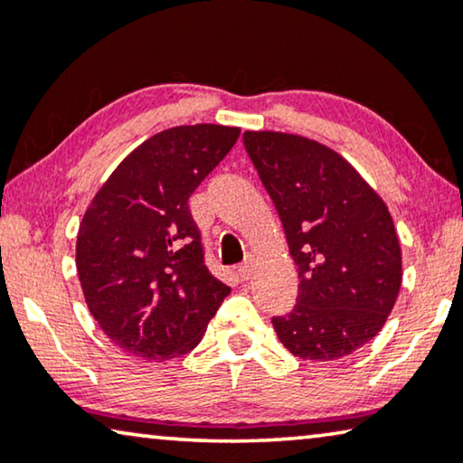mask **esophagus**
<instances>
[{
    "label": "esophagus",
    "mask_w": 463,
    "mask_h": 463,
    "mask_svg": "<svg viewBox=\"0 0 463 463\" xmlns=\"http://www.w3.org/2000/svg\"><path fill=\"white\" fill-rule=\"evenodd\" d=\"M251 272H253L251 262H243V264L239 266V277L243 279V281H247V279H251Z\"/></svg>",
    "instance_id": "34e87169"
}]
</instances>
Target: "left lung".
<instances>
[{
  "label": "left lung",
  "instance_id": "8db88e82",
  "mask_svg": "<svg viewBox=\"0 0 463 463\" xmlns=\"http://www.w3.org/2000/svg\"><path fill=\"white\" fill-rule=\"evenodd\" d=\"M298 266V304L272 318L299 359L335 361L380 334L402 281L386 203L334 148L283 132L243 134Z\"/></svg>",
  "mask_w": 463,
  "mask_h": 463
}]
</instances>
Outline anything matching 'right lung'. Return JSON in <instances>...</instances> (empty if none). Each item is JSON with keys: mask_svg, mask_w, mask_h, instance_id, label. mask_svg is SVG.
Masks as SVG:
<instances>
[{"mask_svg": "<svg viewBox=\"0 0 463 463\" xmlns=\"http://www.w3.org/2000/svg\"><path fill=\"white\" fill-rule=\"evenodd\" d=\"M239 128L197 123L151 136L94 194L77 232V275L109 340L145 361L197 346L231 294L203 264L188 197L229 155Z\"/></svg>", "mask_w": 463, "mask_h": 463, "instance_id": "add662e5", "label": "right lung"}]
</instances>
